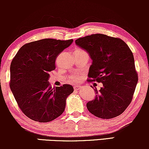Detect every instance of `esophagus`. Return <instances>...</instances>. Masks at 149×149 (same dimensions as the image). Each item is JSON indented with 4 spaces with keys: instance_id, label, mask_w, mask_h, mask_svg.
Returning a JSON list of instances; mask_svg holds the SVG:
<instances>
[{
    "instance_id": "1",
    "label": "esophagus",
    "mask_w": 149,
    "mask_h": 149,
    "mask_svg": "<svg viewBox=\"0 0 149 149\" xmlns=\"http://www.w3.org/2000/svg\"><path fill=\"white\" fill-rule=\"evenodd\" d=\"M79 88H81L80 85H75V86H74V90H78V89H79Z\"/></svg>"
}]
</instances>
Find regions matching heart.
Here are the masks:
<instances>
[{
    "label": "heart",
    "instance_id": "b5f03b06",
    "mask_svg": "<svg viewBox=\"0 0 149 149\" xmlns=\"http://www.w3.org/2000/svg\"><path fill=\"white\" fill-rule=\"evenodd\" d=\"M80 79H81V75L79 74H74L70 77V81H72V82H74V83L79 82V81H80Z\"/></svg>",
    "mask_w": 149,
    "mask_h": 149
}]
</instances>
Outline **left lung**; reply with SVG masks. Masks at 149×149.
<instances>
[{"instance_id":"obj_1","label":"left lung","mask_w":149,"mask_h":149,"mask_svg":"<svg viewBox=\"0 0 149 149\" xmlns=\"http://www.w3.org/2000/svg\"><path fill=\"white\" fill-rule=\"evenodd\" d=\"M75 43L92 60L89 81L103 84L99 91L94 89L96 95L87 103L88 111L102 119L120 115L131 103L138 81L132 51L120 38L102 34L79 38Z\"/></svg>"}]
</instances>
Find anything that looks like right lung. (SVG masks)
I'll list each match as a JSON object with an SVG mask.
<instances>
[{"instance_id": "1", "label": "right lung", "mask_w": 149, "mask_h": 149, "mask_svg": "<svg viewBox=\"0 0 149 149\" xmlns=\"http://www.w3.org/2000/svg\"><path fill=\"white\" fill-rule=\"evenodd\" d=\"M72 42L45 38L29 42L12 60L10 88L20 109L33 121L49 122L64 113L66 98L74 89L68 84L52 88L49 72L56 68L57 57Z\"/></svg>"}]
</instances>
